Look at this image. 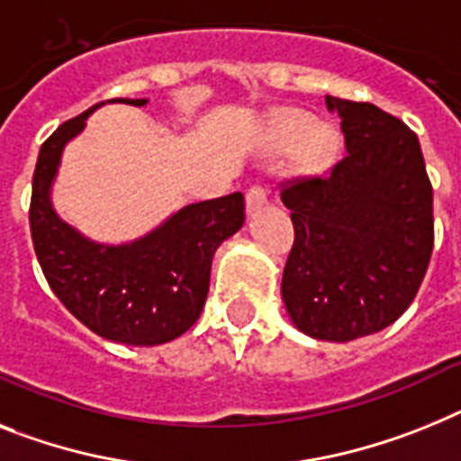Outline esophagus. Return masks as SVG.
<instances>
[{
  "label": "esophagus",
  "mask_w": 461,
  "mask_h": 461,
  "mask_svg": "<svg viewBox=\"0 0 461 461\" xmlns=\"http://www.w3.org/2000/svg\"><path fill=\"white\" fill-rule=\"evenodd\" d=\"M262 206H267V192L262 187H250L249 194H246V211H249V215L258 212Z\"/></svg>",
  "instance_id": "1"
}]
</instances>
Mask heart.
Instances as JSON below:
<instances>
[{
  "label": "heart",
  "mask_w": 461,
  "mask_h": 461,
  "mask_svg": "<svg viewBox=\"0 0 461 461\" xmlns=\"http://www.w3.org/2000/svg\"><path fill=\"white\" fill-rule=\"evenodd\" d=\"M316 137H319V123L303 117V114H293V117L284 119L281 135H278L285 152H303V149L314 145L316 161H326L338 149V140H335V135H323L319 141L315 140Z\"/></svg>",
  "instance_id": "1"
}]
</instances>
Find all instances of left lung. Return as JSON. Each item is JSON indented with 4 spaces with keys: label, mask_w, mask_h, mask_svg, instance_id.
<instances>
[{
    "label": "left lung",
    "mask_w": 461,
    "mask_h": 461,
    "mask_svg": "<svg viewBox=\"0 0 461 461\" xmlns=\"http://www.w3.org/2000/svg\"><path fill=\"white\" fill-rule=\"evenodd\" d=\"M347 157L284 189L295 243L281 281L293 326L351 342L392 326L415 300L434 250V192L417 135L370 103L326 95Z\"/></svg>",
    "instance_id": "8db88e82"
}]
</instances>
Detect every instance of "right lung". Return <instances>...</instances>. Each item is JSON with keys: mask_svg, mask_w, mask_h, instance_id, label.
Masks as SVG:
<instances>
[{"mask_svg": "<svg viewBox=\"0 0 461 461\" xmlns=\"http://www.w3.org/2000/svg\"><path fill=\"white\" fill-rule=\"evenodd\" d=\"M107 103L142 107L147 98ZM98 103L65 122L41 145L32 177L30 231L56 297L88 330L110 342L157 347L194 326L206 304L215 250L243 227V194L187 203L133 241H95L53 208V183L68 142Z\"/></svg>", "mask_w": 461, "mask_h": 461, "instance_id": "right-lung-1", "label": "right lung"}]
</instances>
